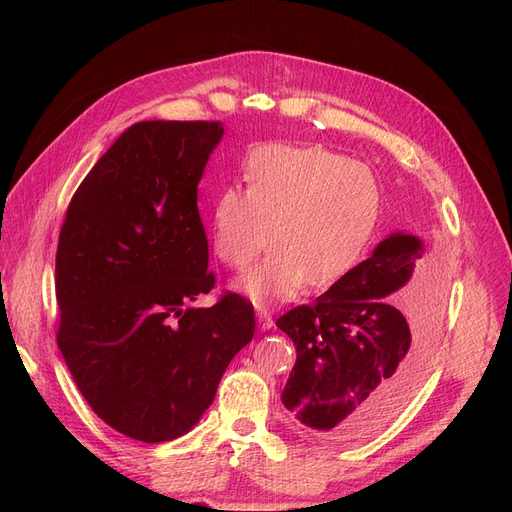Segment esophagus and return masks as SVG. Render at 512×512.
<instances>
[{"instance_id": "1", "label": "esophagus", "mask_w": 512, "mask_h": 512, "mask_svg": "<svg viewBox=\"0 0 512 512\" xmlns=\"http://www.w3.org/2000/svg\"><path fill=\"white\" fill-rule=\"evenodd\" d=\"M257 321H259V328L261 330H272L274 328V317H272L270 311L259 309L257 311Z\"/></svg>"}]
</instances>
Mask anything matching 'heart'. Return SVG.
Wrapping results in <instances>:
<instances>
[{"instance_id": "heart-1", "label": "heart", "mask_w": 512, "mask_h": 512, "mask_svg": "<svg viewBox=\"0 0 512 512\" xmlns=\"http://www.w3.org/2000/svg\"><path fill=\"white\" fill-rule=\"evenodd\" d=\"M245 182L215 193L209 238L215 257L236 272L272 240L270 255L238 282L257 305L286 303L305 284L340 280L378 224L382 188L373 170L326 147H259L247 159Z\"/></svg>"}]
</instances>
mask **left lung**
<instances>
[{"instance_id": "left-lung-1", "label": "left lung", "mask_w": 512, "mask_h": 512, "mask_svg": "<svg viewBox=\"0 0 512 512\" xmlns=\"http://www.w3.org/2000/svg\"><path fill=\"white\" fill-rule=\"evenodd\" d=\"M417 236L396 232L311 305L278 317L297 348L282 402L297 419L332 440L367 436L386 425L417 390L436 344L442 303L409 299Z\"/></svg>"}]
</instances>
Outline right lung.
<instances>
[{
  "label": "right lung",
  "mask_w": 512,
  "mask_h": 512,
  "mask_svg": "<svg viewBox=\"0 0 512 512\" xmlns=\"http://www.w3.org/2000/svg\"><path fill=\"white\" fill-rule=\"evenodd\" d=\"M222 134V122L132 124L80 182L60 230L58 346L89 407L139 442L186 434L255 334L236 292L188 307L215 286L197 186Z\"/></svg>",
  "instance_id": "1"
}]
</instances>
